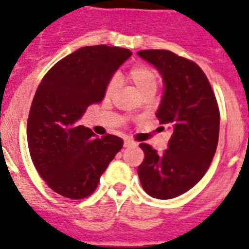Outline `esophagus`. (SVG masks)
<instances>
[{
	"instance_id": "1",
	"label": "esophagus",
	"mask_w": 249,
	"mask_h": 249,
	"mask_svg": "<svg viewBox=\"0 0 249 249\" xmlns=\"http://www.w3.org/2000/svg\"><path fill=\"white\" fill-rule=\"evenodd\" d=\"M136 142L133 140H130V138H125L124 141V147H130V146H136Z\"/></svg>"
}]
</instances>
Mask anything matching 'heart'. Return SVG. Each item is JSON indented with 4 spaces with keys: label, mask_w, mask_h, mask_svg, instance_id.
Listing matches in <instances>:
<instances>
[{
    "label": "heart",
    "mask_w": 249,
    "mask_h": 249,
    "mask_svg": "<svg viewBox=\"0 0 249 249\" xmlns=\"http://www.w3.org/2000/svg\"><path fill=\"white\" fill-rule=\"evenodd\" d=\"M129 77L136 85L141 94L146 93V91H154L155 93L158 84H159V76L158 72L150 66H137L132 68L129 72ZM117 88V79L112 77L107 84L106 88V97H112L113 93L116 91Z\"/></svg>",
    "instance_id": "1"
}]
</instances>
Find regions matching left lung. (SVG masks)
Here are the masks:
<instances>
[{"mask_svg": "<svg viewBox=\"0 0 249 249\" xmlns=\"http://www.w3.org/2000/svg\"><path fill=\"white\" fill-rule=\"evenodd\" d=\"M138 55L163 76V99L156 112L172 126L168 148L158 152L141 143V185L156 199H173L193 189L212 163L220 133V109L207 76L195 62L169 50H141Z\"/></svg>", "mask_w": 249, "mask_h": 249, "instance_id": "left-lung-1", "label": "left lung"}]
</instances>
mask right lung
<instances>
[{
  "label": "right lung",
  "mask_w": 249,
  "mask_h": 249,
  "mask_svg": "<svg viewBox=\"0 0 249 249\" xmlns=\"http://www.w3.org/2000/svg\"><path fill=\"white\" fill-rule=\"evenodd\" d=\"M130 55L107 45L80 48L54 64L37 88L27 121L29 154L46 185L62 196H90L123 147L120 137L95 138L77 121L102 102L111 76Z\"/></svg>",
  "instance_id": "obj_1"
}]
</instances>
